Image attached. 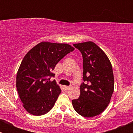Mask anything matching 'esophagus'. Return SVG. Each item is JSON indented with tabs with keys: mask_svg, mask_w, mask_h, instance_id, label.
<instances>
[{
	"mask_svg": "<svg viewBox=\"0 0 133 133\" xmlns=\"http://www.w3.org/2000/svg\"><path fill=\"white\" fill-rule=\"evenodd\" d=\"M64 89H65V90H69V89L70 88V86H64Z\"/></svg>",
	"mask_w": 133,
	"mask_h": 133,
	"instance_id": "34e87169",
	"label": "esophagus"
}]
</instances>
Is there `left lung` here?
Returning a JSON list of instances; mask_svg holds the SVG:
<instances>
[{"label": "left lung", "mask_w": 133, "mask_h": 133, "mask_svg": "<svg viewBox=\"0 0 133 133\" xmlns=\"http://www.w3.org/2000/svg\"><path fill=\"white\" fill-rule=\"evenodd\" d=\"M73 46L83 56L84 82L80 86V97L72 100V106L83 117H95L106 109L113 93L112 65L106 54L93 42Z\"/></svg>", "instance_id": "1"}]
</instances>
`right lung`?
I'll return each instance as SVG.
<instances>
[{
  "label": "right lung",
  "instance_id": "1",
  "mask_svg": "<svg viewBox=\"0 0 133 133\" xmlns=\"http://www.w3.org/2000/svg\"><path fill=\"white\" fill-rule=\"evenodd\" d=\"M75 50L68 44L42 42L27 52L16 75V89L24 109L40 116L52 109L61 90L52 71L62 58Z\"/></svg>",
  "mask_w": 133,
  "mask_h": 133
}]
</instances>
